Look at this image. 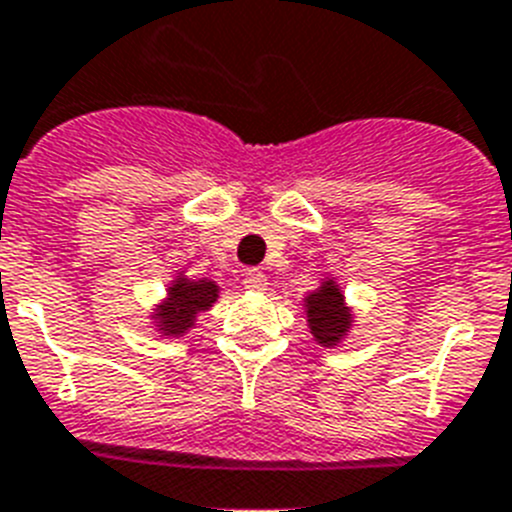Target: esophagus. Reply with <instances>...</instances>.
I'll use <instances>...</instances> for the list:
<instances>
[{
	"instance_id": "esophagus-1",
	"label": "esophagus",
	"mask_w": 512,
	"mask_h": 512,
	"mask_svg": "<svg viewBox=\"0 0 512 512\" xmlns=\"http://www.w3.org/2000/svg\"><path fill=\"white\" fill-rule=\"evenodd\" d=\"M265 273L260 268H249L247 273H244V286H247L249 291H265Z\"/></svg>"
}]
</instances>
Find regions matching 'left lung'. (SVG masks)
I'll return each mask as SVG.
<instances>
[{"mask_svg":"<svg viewBox=\"0 0 512 512\" xmlns=\"http://www.w3.org/2000/svg\"><path fill=\"white\" fill-rule=\"evenodd\" d=\"M304 309H307V325L309 333L315 336L317 343L322 346H338L343 338L349 336L351 330V309L346 307L343 291L338 289L336 281L328 278L322 281L317 291L304 299Z\"/></svg>","mask_w":512,"mask_h":512,"instance_id":"1","label":"left lung"}]
</instances>
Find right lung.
Returning a JSON list of instances; mask_svg holds the SVG:
<instances>
[{
    "instance_id": "1",
    "label": "right lung",
    "mask_w": 512,
    "mask_h": 512,
    "mask_svg": "<svg viewBox=\"0 0 512 512\" xmlns=\"http://www.w3.org/2000/svg\"><path fill=\"white\" fill-rule=\"evenodd\" d=\"M218 299V286L208 278L203 281H190L182 273L171 281L169 294L153 312V320L158 322L156 330L163 336H182L195 325V317L205 309H210Z\"/></svg>"
}]
</instances>
